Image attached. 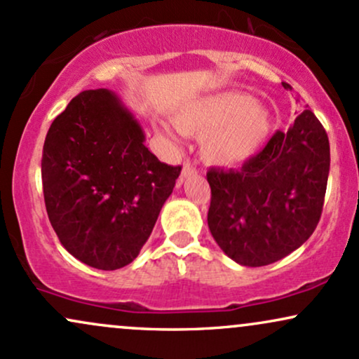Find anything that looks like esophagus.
<instances>
[{"label": "esophagus", "mask_w": 359, "mask_h": 359, "mask_svg": "<svg viewBox=\"0 0 359 359\" xmlns=\"http://www.w3.org/2000/svg\"><path fill=\"white\" fill-rule=\"evenodd\" d=\"M196 172V166L193 164L191 161H184L183 164V171H181V181H183L184 178H188V176L195 175Z\"/></svg>", "instance_id": "34e87169"}]
</instances>
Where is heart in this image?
Listing matches in <instances>:
<instances>
[{"mask_svg":"<svg viewBox=\"0 0 359 359\" xmlns=\"http://www.w3.org/2000/svg\"><path fill=\"white\" fill-rule=\"evenodd\" d=\"M181 133L201 137V154L208 163L233 166L252 158L272 130V117L262 105L240 92H222L184 105L175 117ZM158 130L175 139L168 126Z\"/></svg>","mask_w":359,"mask_h":359,"instance_id":"b5f03b06","label":"heart"}]
</instances>
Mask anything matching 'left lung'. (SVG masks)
<instances>
[{
	"label": "left lung",
	"mask_w": 359,
	"mask_h": 359,
	"mask_svg": "<svg viewBox=\"0 0 359 359\" xmlns=\"http://www.w3.org/2000/svg\"><path fill=\"white\" fill-rule=\"evenodd\" d=\"M292 88L289 83H282ZM330 139L313 111L277 130L238 170L206 172L208 226L231 260L262 267L284 259L313 235L330 175Z\"/></svg>",
	"instance_id": "left-lung-1"
}]
</instances>
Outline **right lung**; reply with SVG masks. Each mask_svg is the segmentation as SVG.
Here are the masks:
<instances>
[{
    "label": "right lung",
    "instance_id": "add662e5",
    "mask_svg": "<svg viewBox=\"0 0 359 359\" xmlns=\"http://www.w3.org/2000/svg\"><path fill=\"white\" fill-rule=\"evenodd\" d=\"M180 172L147 149L141 126L114 92L83 90L46 133V213L69 254L116 271L139 255Z\"/></svg>",
    "mask_w": 359,
    "mask_h": 359
}]
</instances>
